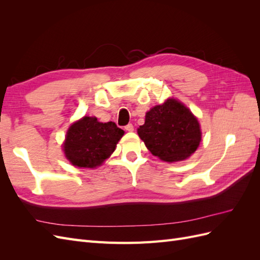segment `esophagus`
I'll list each match as a JSON object with an SVG mask.
<instances>
[{"mask_svg":"<svg viewBox=\"0 0 260 260\" xmlns=\"http://www.w3.org/2000/svg\"><path fill=\"white\" fill-rule=\"evenodd\" d=\"M124 129L127 130V131H129V132H132L133 130H135V128H133V124H132V123H129V124L125 125Z\"/></svg>","mask_w":260,"mask_h":260,"instance_id":"esophagus-1","label":"esophagus"}]
</instances>
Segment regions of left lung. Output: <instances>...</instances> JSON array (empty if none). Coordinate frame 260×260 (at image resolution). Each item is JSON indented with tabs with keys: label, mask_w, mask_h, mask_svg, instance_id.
Here are the masks:
<instances>
[{
	"label": "left lung",
	"mask_w": 260,
	"mask_h": 260,
	"mask_svg": "<svg viewBox=\"0 0 260 260\" xmlns=\"http://www.w3.org/2000/svg\"><path fill=\"white\" fill-rule=\"evenodd\" d=\"M138 135L149 152L168 162L186 159L202 140L198 118L175 99H168L148 111Z\"/></svg>",
	"instance_id": "left-lung-1"
}]
</instances>
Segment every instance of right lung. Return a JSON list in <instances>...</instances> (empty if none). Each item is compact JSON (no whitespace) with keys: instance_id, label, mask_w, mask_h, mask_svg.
I'll list each match as a JSON object with an SVG mask.
<instances>
[{"instance_id":"right-lung-1","label":"right lung","mask_w":260,"mask_h":260,"mask_svg":"<svg viewBox=\"0 0 260 260\" xmlns=\"http://www.w3.org/2000/svg\"><path fill=\"white\" fill-rule=\"evenodd\" d=\"M123 135L113 121L103 123L95 117L84 116L70 125L62 148L74 166L95 168L111 156Z\"/></svg>"}]
</instances>
